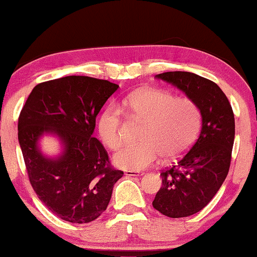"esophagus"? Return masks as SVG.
<instances>
[{
  "label": "esophagus",
  "mask_w": 257,
  "mask_h": 257,
  "mask_svg": "<svg viewBox=\"0 0 257 257\" xmlns=\"http://www.w3.org/2000/svg\"><path fill=\"white\" fill-rule=\"evenodd\" d=\"M126 176H130V177H137V176H142L143 173L138 172V171H132V170H127V171L125 172Z\"/></svg>",
  "instance_id": "1"
}]
</instances>
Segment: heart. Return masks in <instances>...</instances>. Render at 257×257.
Here are the masks:
<instances>
[{"label":"heart","instance_id":"heart-1","mask_svg":"<svg viewBox=\"0 0 257 257\" xmlns=\"http://www.w3.org/2000/svg\"><path fill=\"white\" fill-rule=\"evenodd\" d=\"M120 107L131 118L144 122L141 144L130 145L115 153L119 168L141 171L158 163L184 156L197 138L202 112L194 100L178 98L161 89H141L121 100ZM98 131L101 142L111 150L124 144L122 114L116 106H108L100 114Z\"/></svg>","mask_w":257,"mask_h":257}]
</instances>
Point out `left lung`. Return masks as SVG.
Masks as SVG:
<instances>
[{"label": "left lung", "mask_w": 257, "mask_h": 257, "mask_svg": "<svg viewBox=\"0 0 257 257\" xmlns=\"http://www.w3.org/2000/svg\"><path fill=\"white\" fill-rule=\"evenodd\" d=\"M156 76L184 92L202 112L198 139L177 164L162 170L163 185L152 202L168 217H188L214 198L228 175L235 139L234 112L211 80L179 71Z\"/></svg>", "instance_id": "left-lung-1"}]
</instances>
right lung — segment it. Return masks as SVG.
Returning <instances> with one entry per match:
<instances>
[{
    "label": "right lung",
    "instance_id": "add662e5",
    "mask_svg": "<svg viewBox=\"0 0 257 257\" xmlns=\"http://www.w3.org/2000/svg\"><path fill=\"white\" fill-rule=\"evenodd\" d=\"M118 87L84 75L49 80L33 88L20 113L19 143L29 182L40 201L63 221L81 224L98 218L124 175L93 137L96 115ZM45 133L62 141L58 159L39 151L38 139Z\"/></svg>",
    "mask_w": 257,
    "mask_h": 257
}]
</instances>
